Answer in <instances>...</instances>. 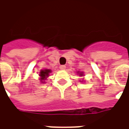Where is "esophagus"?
<instances>
[{
  "label": "esophagus",
  "instance_id": "esophagus-1",
  "mask_svg": "<svg viewBox=\"0 0 129 129\" xmlns=\"http://www.w3.org/2000/svg\"><path fill=\"white\" fill-rule=\"evenodd\" d=\"M59 68H60L61 70H62V71H64L65 69H66V66H64V65H61V66H60Z\"/></svg>",
  "mask_w": 129,
  "mask_h": 129
}]
</instances>
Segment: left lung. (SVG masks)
<instances>
[{
    "label": "left lung",
    "mask_w": 129,
    "mask_h": 129,
    "mask_svg": "<svg viewBox=\"0 0 129 129\" xmlns=\"http://www.w3.org/2000/svg\"><path fill=\"white\" fill-rule=\"evenodd\" d=\"M77 74H78V75H80V77H82V76H84V73H83V72H80V71H77ZM80 82H84V79H82V81L80 80Z\"/></svg>",
    "instance_id": "left-lung-1"
}]
</instances>
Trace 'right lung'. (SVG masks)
I'll list each match as a JSON object with an SVG mask.
<instances>
[{
  "label": "right lung",
  "mask_w": 129,
  "mask_h": 129,
  "mask_svg": "<svg viewBox=\"0 0 129 129\" xmlns=\"http://www.w3.org/2000/svg\"><path fill=\"white\" fill-rule=\"evenodd\" d=\"M51 73H52V70H50V69H43V70H40L39 73V80L40 81V82L41 83H45V80H47V77H49Z\"/></svg>",
  "instance_id": "obj_1"
}]
</instances>
